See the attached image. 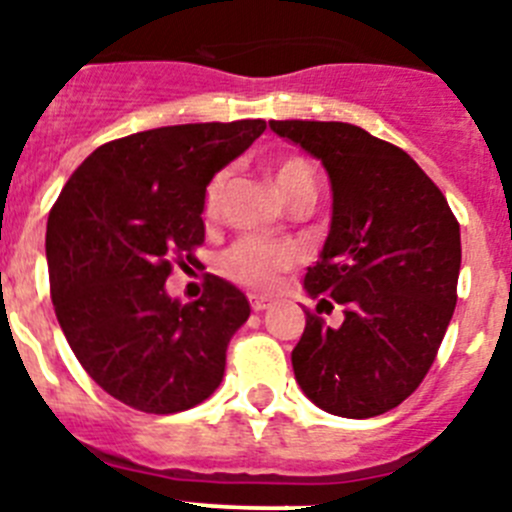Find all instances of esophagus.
Instances as JSON below:
<instances>
[{
  "label": "esophagus",
  "instance_id": "esophagus-1",
  "mask_svg": "<svg viewBox=\"0 0 512 512\" xmlns=\"http://www.w3.org/2000/svg\"><path fill=\"white\" fill-rule=\"evenodd\" d=\"M251 307H253V312H264L271 307V300H266V297H261V295H251Z\"/></svg>",
  "mask_w": 512,
  "mask_h": 512
}]
</instances>
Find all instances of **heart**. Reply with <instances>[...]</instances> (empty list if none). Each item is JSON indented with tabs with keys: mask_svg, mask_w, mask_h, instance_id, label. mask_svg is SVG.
I'll use <instances>...</instances> for the list:
<instances>
[{
	"mask_svg": "<svg viewBox=\"0 0 512 512\" xmlns=\"http://www.w3.org/2000/svg\"><path fill=\"white\" fill-rule=\"evenodd\" d=\"M274 187L282 194L287 202L300 200L302 194H315L318 187V174L310 161L300 156L279 158L271 171ZM225 174H217L205 189V205L202 212L205 217H215L217 202H220V192H223ZM300 253L289 243H274L266 238H256V235H246L241 241H235L233 246L225 251L220 269L228 279L243 284L256 292H269L277 284L279 274L297 264Z\"/></svg>",
	"mask_w": 512,
	"mask_h": 512,
	"instance_id": "obj_1",
	"label": "heart"
}]
</instances>
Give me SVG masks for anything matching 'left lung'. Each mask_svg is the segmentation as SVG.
I'll return each mask as SVG.
<instances>
[{"label":"left lung","instance_id":"left-lung-1","mask_svg":"<svg viewBox=\"0 0 512 512\" xmlns=\"http://www.w3.org/2000/svg\"><path fill=\"white\" fill-rule=\"evenodd\" d=\"M269 128L318 158L333 192L305 292L343 305V323L330 328L305 312L292 351L297 384L330 415L387 413L418 390L454 315L459 223L441 189L387 140L348 122L271 120Z\"/></svg>","mask_w":512,"mask_h":512}]
</instances>
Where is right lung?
I'll return each instance as SVG.
<instances>
[{
    "instance_id": "1",
    "label": "right lung",
    "mask_w": 512,
    "mask_h": 512,
    "mask_svg": "<svg viewBox=\"0 0 512 512\" xmlns=\"http://www.w3.org/2000/svg\"><path fill=\"white\" fill-rule=\"evenodd\" d=\"M266 130L264 120L194 122L104 143L48 215L45 256L63 336L107 395L171 415L220 387L233 333L251 315L220 277L200 300L166 292L171 261L205 241V189Z\"/></svg>"
}]
</instances>
